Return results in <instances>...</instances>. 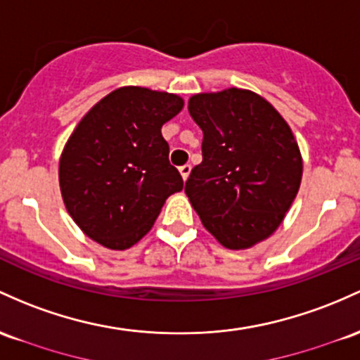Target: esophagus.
<instances>
[{
    "instance_id": "esophagus-1",
    "label": "esophagus",
    "mask_w": 360,
    "mask_h": 360,
    "mask_svg": "<svg viewBox=\"0 0 360 360\" xmlns=\"http://www.w3.org/2000/svg\"><path fill=\"white\" fill-rule=\"evenodd\" d=\"M179 172H181V177H183V181H186L189 177V172H191V165L184 164L183 167H179Z\"/></svg>"
}]
</instances>
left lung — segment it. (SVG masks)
Listing matches in <instances>:
<instances>
[{"label": "left lung", "mask_w": 360, "mask_h": 360, "mask_svg": "<svg viewBox=\"0 0 360 360\" xmlns=\"http://www.w3.org/2000/svg\"><path fill=\"white\" fill-rule=\"evenodd\" d=\"M203 131V162L186 181L201 224L227 250H250L280 227L301 188L302 155L266 98L231 89L189 97Z\"/></svg>", "instance_id": "1"}]
</instances>
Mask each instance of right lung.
Here are the masks:
<instances>
[{
  "instance_id": "right-lung-1",
  "label": "right lung",
  "mask_w": 360,
  "mask_h": 360,
  "mask_svg": "<svg viewBox=\"0 0 360 360\" xmlns=\"http://www.w3.org/2000/svg\"><path fill=\"white\" fill-rule=\"evenodd\" d=\"M184 108L177 94L128 85L82 117L59 157V189L73 222L108 250L148 234L165 200L183 189L160 129Z\"/></svg>"
}]
</instances>
